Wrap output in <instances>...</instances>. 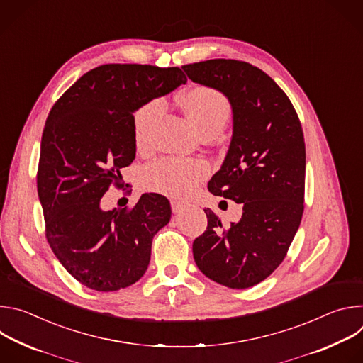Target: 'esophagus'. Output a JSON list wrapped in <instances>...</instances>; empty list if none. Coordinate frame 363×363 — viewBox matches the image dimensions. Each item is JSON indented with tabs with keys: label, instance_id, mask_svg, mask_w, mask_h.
Wrapping results in <instances>:
<instances>
[{
	"label": "esophagus",
	"instance_id": "1",
	"mask_svg": "<svg viewBox=\"0 0 363 363\" xmlns=\"http://www.w3.org/2000/svg\"><path fill=\"white\" fill-rule=\"evenodd\" d=\"M171 208H172V213L178 214V213L185 210V205L182 202H179V201H171Z\"/></svg>",
	"mask_w": 363,
	"mask_h": 363
}]
</instances>
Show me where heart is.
<instances>
[{
  "label": "heart",
  "mask_w": 363,
  "mask_h": 363,
  "mask_svg": "<svg viewBox=\"0 0 363 363\" xmlns=\"http://www.w3.org/2000/svg\"><path fill=\"white\" fill-rule=\"evenodd\" d=\"M179 103L195 129L203 135L221 130L231 115L227 96L211 86L196 84L179 96ZM164 111V103L158 99L147 101L133 116V136L138 150L147 152L152 147V129ZM211 168L203 160L162 158L146 168L143 174L145 186L167 196H188L206 177Z\"/></svg>",
  "instance_id": "1"
}]
</instances>
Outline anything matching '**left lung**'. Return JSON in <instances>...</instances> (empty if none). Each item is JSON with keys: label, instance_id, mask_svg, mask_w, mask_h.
Segmentation results:
<instances>
[{"label": "left lung", "instance_id": "1", "mask_svg": "<svg viewBox=\"0 0 363 363\" xmlns=\"http://www.w3.org/2000/svg\"><path fill=\"white\" fill-rule=\"evenodd\" d=\"M199 84L223 91L233 108V139L221 169L208 182L214 195L242 203V217L224 228L211 210L192 244L198 269L230 289L267 279L284 260L304 210L306 147L287 94L258 67L231 59L182 66Z\"/></svg>", "mask_w": 363, "mask_h": 363}]
</instances>
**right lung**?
I'll return each instance as SVG.
<instances>
[{
    "instance_id": "1",
    "label": "right lung",
    "mask_w": 363,
    "mask_h": 363,
    "mask_svg": "<svg viewBox=\"0 0 363 363\" xmlns=\"http://www.w3.org/2000/svg\"><path fill=\"white\" fill-rule=\"evenodd\" d=\"M186 76L179 67L103 65L83 74L51 108L41 136L37 191L45 238L83 286L116 291L136 283L150 260L152 238L171 220L169 201L142 194L132 208L103 211L109 188L136 153L133 112ZM125 189V188H123Z\"/></svg>"
}]
</instances>
